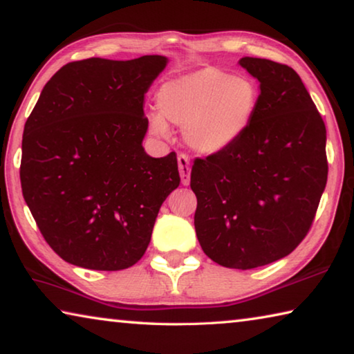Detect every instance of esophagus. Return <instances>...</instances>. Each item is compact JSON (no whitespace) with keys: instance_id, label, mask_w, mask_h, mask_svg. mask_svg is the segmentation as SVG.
Instances as JSON below:
<instances>
[{"instance_id":"1","label":"esophagus","mask_w":354,"mask_h":354,"mask_svg":"<svg viewBox=\"0 0 354 354\" xmlns=\"http://www.w3.org/2000/svg\"><path fill=\"white\" fill-rule=\"evenodd\" d=\"M178 169H179V175H181V183L184 185H189V183H190V159L185 154L178 156Z\"/></svg>"}]
</instances>
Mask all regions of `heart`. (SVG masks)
I'll return each mask as SVG.
<instances>
[{
    "instance_id": "obj_1",
    "label": "heart",
    "mask_w": 354,
    "mask_h": 354,
    "mask_svg": "<svg viewBox=\"0 0 354 354\" xmlns=\"http://www.w3.org/2000/svg\"><path fill=\"white\" fill-rule=\"evenodd\" d=\"M259 87L245 75L206 67L167 81L158 92L160 112H148L149 133L165 139L169 122L183 128L200 154L225 151L247 133L259 106Z\"/></svg>"
}]
</instances>
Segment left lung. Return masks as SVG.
<instances>
[{"label": "left lung", "mask_w": 354, "mask_h": 354, "mask_svg": "<svg viewBox=\"0 0 354 354\" xmlns=\"http://www.w3.org/2000/svg\"><path fill=\"white\" fill-rule=\"evenodd\" d=\"M259 82V106L241 139L195 159V231L207 257L227 268L283 259L313 225L328 179L326 128L301 77L287 65L242 57Z\"/></svg>", "instance_id": "8db88e82"}]
</instances>
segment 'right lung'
Wrapping results in <instances>:
<instances>
[{"mask_svg": "<svg viewBox=\"0 0 354 354\" xmlns=\"http://www.w3.org/2000/svg\"><path fill=\"white\" fill-rule=\"evenodd\" d=\"M165 56L70 62L45 84L25 123L20 179L41 236L88 270L140 259L159 209L179 185L176 154L151 158L145 93Z\"/></svg>", "mask_w": 354, "mask_h": 354, "instance_id": "1", "label": "right lung"}]
</instances>
